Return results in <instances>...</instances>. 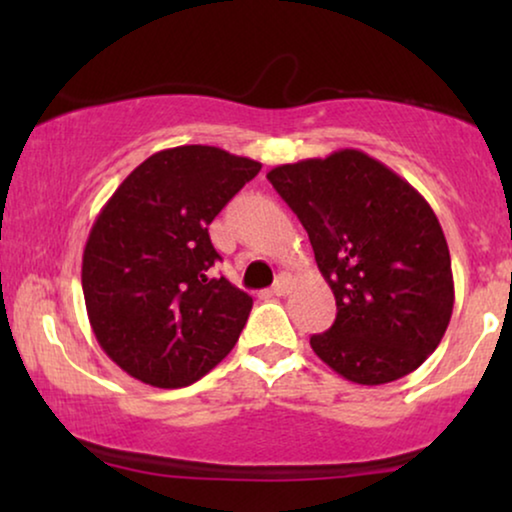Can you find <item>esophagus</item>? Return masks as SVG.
Returning <instances> with one entry per match:
<instances>
[{
    "label": "esophagus",
    "instance_id": "esophagus-1",
    "mask_svg": "<svg viewBox=\"0 0 512 512\" xmlns=\"http://www.w3.org/2000/svg\"><path fill=\"white\" fill-rule=\"evenodd\" d=\"M270 293H272V296H284V293H289V277H284V275L279 277L275 286L270 289Z\"/></svg>",
    "mask_w": 512,
    "mask_h": 512
}]
</instances>
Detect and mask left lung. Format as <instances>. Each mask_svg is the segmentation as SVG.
<instances>
[{"mask_svg":"<svg viewBox=\"0 0 512 512\" xmlns=\"http://www.w3.org/2000/svg\"><path fill=\"white\" fill-rule=\"evenodd\" d=\"M310 235L338 314L314 354L356 384L412 373L440 345L454 307L450 249L429 202L356 149L268 172Z\"/></svg>","mask_w":512,"mask_h":512,"instance_id":"8db88e82","label":"left lung"}]
</instances>
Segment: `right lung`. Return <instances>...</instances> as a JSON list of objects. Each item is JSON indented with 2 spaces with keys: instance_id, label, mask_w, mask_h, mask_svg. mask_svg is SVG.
Wrapping results in <instances>:
<instances>
[{
  "instance_id": "1",
  "label": "right lung",
  "mask_w": 512,
  "mask_h": 512,
  "mask_svg": "<svg viewBox=\"0 0 512 512\" xmlns=\"http://www.w3.org/2000/svg\"><path fill=\"white\" fill-rule=\"evenodd\" d=\"M261 163L216 146L153 153L116 188L90 228L81 284L100 347L160 389L198 382L247 324L249 293L214 277L209 223Z\"/></svg>"
}]
</instances>
